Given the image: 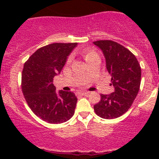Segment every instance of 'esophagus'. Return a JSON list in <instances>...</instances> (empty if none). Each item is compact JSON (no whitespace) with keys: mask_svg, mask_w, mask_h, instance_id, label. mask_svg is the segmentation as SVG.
Here are the masks:
<instances>
[{"mask_svg":"<svg viewBox=\"0 0 159 159\" xmlns=\"http://www.w3.org/2000/svg\"><path fill=\"white\" fill-rule=\"evenodd\" d=\"M78 94H81L82 95H88L89 94V91H82V92H78Z\"/></svg>","mask_w":159,"mask_h":159,"instance_id":"34e87169","label":"esophagus"}]
</instances>
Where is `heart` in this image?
Segmentation results:
<instances>
[{"label": "heart", "mask_w": 159, "mask_h": 159, "mask_svg": "<svg viewBox=\"0 0 159 159\" xmlns=\"http://www.w3.org/2000/svg\"><path fill=\"white\" fill-rule=\"evenodd\" d=\"M82 54H83V56H84V60H85L87 62H89V61L91 60V59L93 57H94V56H95L96 54H97V53H96L95 51H92V50L85 49V50H84V51H83ZM70 61V57L69 59H68V61L69 62Z\"/></svg>", "instance_id": "1"}]
</instances>
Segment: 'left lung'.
Segmentation results:
<instances>
[{
	"instance_id": "8db88e82",
	"label": "left lung",
	"mask_w": 159,
	"mask_h": 159,
	"mask_svg": "<svg viewBox=\"0 0 159 159\" xmlns=\"http://www.w3.org/2000/svg\"><path fill=\"white\" fill-rule=\"evenodd\" d=\"M102 51L106 68L111 76V85L115 91L101 94V100L94 105L99 117L112 119L121 116L135 99L141 84V67L135 56L124 46L108 40L93 42Z\"/></svg>"
}]
</instances>
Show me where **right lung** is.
I'll return each instance as SVG.
<instances>
[{
  "label": "right lung",
  "mask_w": 159,
  "mask_h": 159,
  "mask_svg": "<svg viewBox=\"0 0 159 159\" xmlns=\"http://www.w3.org/2000/svg\"><path fill=\"white\" fill-rule=\"evenodd\" d=\"M78 43H54L37 50L24 65L21 88L32 111L43 121L60 124L74 115L78 99L71 91L56 92L59 75Z\"/></svg>",
  "instance_id": "add662e5"
}]
</instances>
